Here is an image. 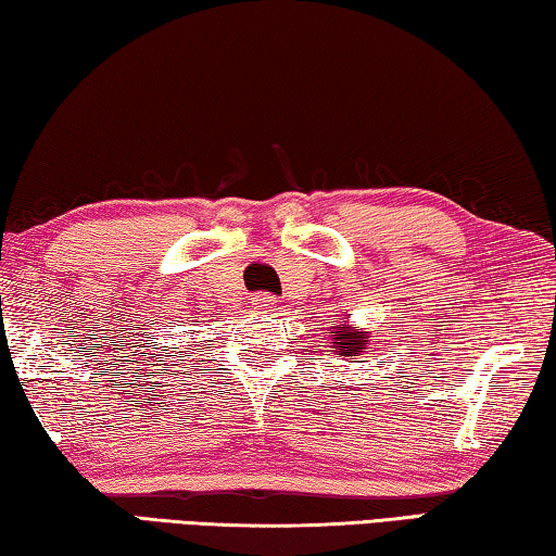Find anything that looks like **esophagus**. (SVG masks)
<instances>
[{
    "label": "esophagus",
    "mask_w": 556,
    "mask_h": 556,
    "mask_svg": "<svg viewBox=\"0 0 556 556\" xmlns=\"http://www.w3.org/2000/svg\"><path fill=\"white\" fill-rule=\"evenodd\" d=\"M275 304H277V296L275 294H257L255 296V306L257 308H265V312H269V308H275Z\"/></svg>",
    "instance_id": "esophagus-1"
}]
</instances>
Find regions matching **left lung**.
I'll return each instance as SVG.
<instances>
[{
	"label": "left lung",
	"mask_w": 556,
	"mask_h": 556,
	"mask_svg": "<svg viewBox=\"0 0 556 556\" xmlns=\"http://www.w3.org/2000/svg\"><path fill=\"white\" fill-rule=\"evenodd\" d=\"M333 351L336 355H343V357H355L365 353V345H368V333L361 331V328H353V326H333Z\"/></svg>",
	"instance_id": "obj_1"
}]
</instances>
